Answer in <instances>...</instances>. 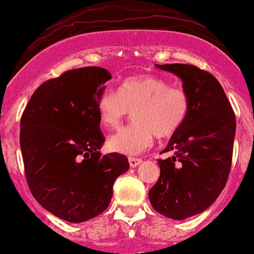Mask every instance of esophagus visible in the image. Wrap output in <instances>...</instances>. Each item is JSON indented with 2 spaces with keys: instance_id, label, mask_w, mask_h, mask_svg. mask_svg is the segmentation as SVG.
<instances>
[{
  "instance_id": "34e87169",
  "label": "esophagus",
  "mask_w": 254,
  "mask_h": 254,
  "mask_svg": "<svg viewBox=\"0 0 254 254\" xmlns=\"http://www.w3.org/2000/svg\"><path fill=\"white\" fill-rule=\"evenodd\" d=\"M128 162H129V166H131L132 168H135V167H137L138 164H141L142 159H140V158H132V157H129L128 158Z\"/></svg>"
}]
</instances>
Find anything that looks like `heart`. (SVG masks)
<instances>
[{"label": "heart", "instance_id": "heart-1", "mask_svg": "<svg viewBox=\"0 0 254 254\" xmlns=\"http://www.w3.org/2000/svg\"><path fill=\"white\" fill-rule=\"evenodd\" d=\"M97 114L106 128H116L128 112L133 123L118 129L108 138L114 153L136 155L153 144L154 136H172L183 126L189 112L186 91L171 86L157 75H133L123 79L118 92L105 90L97 97Z\"/></svg>", "mask_w": 254, "mask_h": 254}]
</instances>
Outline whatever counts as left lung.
I'll use <instances>...</instances> for the list:
<instances>
[{
  "label": "left lung",
  "instance_id": "left-lung-1",
  "mask_svg": "<svg viewBox=\"0 0 254 254\" xmlns=\"http://www.w3.org/2000/svg\"><path fill=\"white\" fill-rule=\"evenodd\" d=\"M183 81L189 112L158 159L160 176L149 190L158 213L185 220L213 204L230 173L235 137V114L220 82L190 64L157 65Z\"/></svg>",
  "mask_w": 254,
  "mask_h": 254
}]
</instances>
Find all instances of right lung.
<instances>
[{"instance_id": "1", "label": "right lung", "mask_w": 254, "mask_h": 254, "mask_svg": "<svg viewBox=\"0 0 254 254\" xmlns=\"http://www.w3.org/2000/svg\"><path fill=\"white\" fill-rule=\"evenodd\" d=\"M112 74L86 66L63 73L34 91L20 121V149L30 192L46 211L84 222L105 211L117 177L128 171L118 153L101 155L97 97Z\"/></svg>"}]
</instances>
